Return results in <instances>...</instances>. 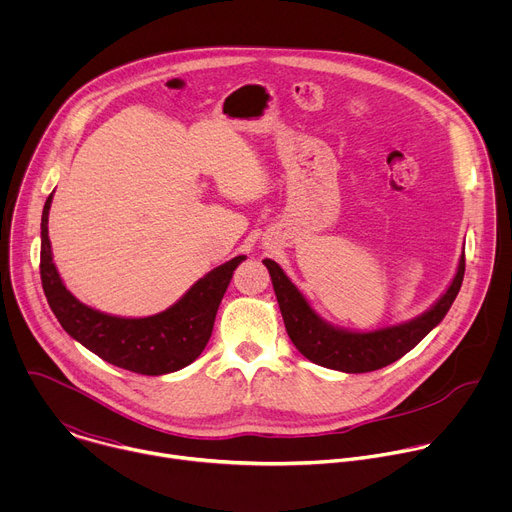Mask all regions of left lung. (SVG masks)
<instances>
[{"label": "left lung", "instance_id": "1", "mask_svg": "<svg viewBox=\"0 0 512 512\" xmlns=\"http://www.w3.org/2000/svg\"><path fill=\"white\" fill-rule=\"evenodd\" d=\"M263 263L269 269L291 342L308 360L342 373H371L383 369L415 348L452 308L466 271V259L462 255L458 273L446 294L415 320L375 332H350L324 322L275 261L265 259Z\"/></svg>", "mask_w": 512, "mask_h": 512}]
</instances>
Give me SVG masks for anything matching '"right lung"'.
<instances>
[{"label": "right lung", "instance_id": "add662e5", "mask_svg": "<svg viewBox=\"0 0 512 512\" xmlns=\"http://www.w3.org/2000/svg\"><path fill=\"white\" fill-rule=\"evenodd\" d=\"M50 202L52 194L42 210L40 277L48 306L60 326L103 360L131 373L156 377L180 371L196 360L212 334L233 271L245 261V255L208 271L166 312L148 318L109 316L81 304L64 287L52 263L48 239Z\"/></svg>", "mask_w": 512, "mask_h": 512}]
</instances>
